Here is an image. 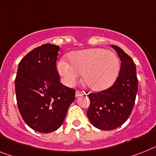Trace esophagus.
<instances>
[{
    "instance_id": "1",
    "label": "esophagus",
    "mask_w": 156,
    "mask_h": 156,
    "mask_svg": "<svg viewBox=\"0 0 156 156\" xmlns=\"http://www.w3.org/2000/svg\"><path fill=\"white\" fill-rule=\"evenodd\" d=\"M83 94H86L85 92H81V91H76V96L78 97V96H81V95H83Z\"/></svg>"
}]
</instances>
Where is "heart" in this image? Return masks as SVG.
I'll use <instances>...</instances> for the list:
<instances>
[{"label": "heart", "mask_w": 156, "mask_h": 156, "mask_svg": "<svg viewBox=\"0 0 156 156\" xmlns=\"http://www.w3.org/2000/svg\"><path fill=\"white\" fill-rule=\"evenodd\" d=\"M69 61L58 62L57 70L68 86H73L83 74V81L93 91H103L115 83L119 73V60L112 51L101 48L76 51L69 55Z\"/></svg>", "instance_id": "b5f03b06"}]
</instances>
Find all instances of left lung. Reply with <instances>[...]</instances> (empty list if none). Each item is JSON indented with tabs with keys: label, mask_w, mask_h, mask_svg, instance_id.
<instances>
[{
	"label": "left lung",
	"mask_w": 156,
	"mask_h": 156,
	"mask_svg": "<svg viewBox=\"0 0 156 156\" xmlns=\"http://www.w3.org/2000/svg\"><path fill=\"white\" fill-rule=\"evenodd\" d=\"M121 60L119 76L112 86L88 94L87 115L94 127L109 131L121 126L133 109L138 91L136 67L133 60L118 46L112 45Z\"/></svg>",
	"instance_id": "left-lung-1"
}]
</instances>
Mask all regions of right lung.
I'll return each mask as SVG.
<instances>
[{"label":"right lung","instance_id":"right-lung-1","mask_svg":"<svg viewBox=\"0 0 156 156\" xmlns=\"http://www.w3.org/2000/svg\"><path fill=\"white\" fill-rule=\"evenodd\" d=\"M59 46L44 44L19 63L15 79L16 102L24 121L37 132L58 129L66 116L76 91L63 85L56 69Z\"/></svg>","mask_w":156,"mask_h":156}]
</instances>
